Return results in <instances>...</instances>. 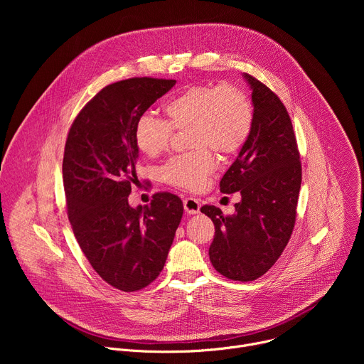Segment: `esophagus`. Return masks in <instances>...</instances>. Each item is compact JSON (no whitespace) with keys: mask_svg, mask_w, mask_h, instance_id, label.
I'll return each instance as SVG.
<instances>
[{"mask_svg":"<svg viewBox=\"0 0 364 364\" xmlns=\"http://www.w3.org/2000/svg\"><path fill=\"white\" fill-rule=\"evenodd\" d=\"M183 204H184V210H186L187 215H197V213H200V207L201 205H200L198 200H196L193 197H187V198H184Z\"/></svg>","mask_w":364,"mask_h":364,"instance_id":"esophagus-1","label":"esophagus"}]
</instances>
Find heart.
Wrapping results in <instances>:
<instances>
[{
  "mask_svg": "<svg viewBox=\"0 0 364 364\" xmlns=\"http://www.w3.org/2000/svg\"><path fill=\"white\" fill-rule=\"evenodd\" d=\"M167 121L144 115L135 125V145L146 157L167 151L173 129H188L191 152L177 155L161 168L166 183L198 190L216 170L213 154L228 157L247 141L253 127V105L247 92L233 83L194 85L171 96L163 107Z\"/></svg>",
  "mask_w": 364,
  "mask_h": 364,
  "instance_id": "b5f03b06",
  "label": "heart"
}]
</instances>
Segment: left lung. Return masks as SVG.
<instances>
[{
  "instance_id": "left-lung-1",
  "label": "left lung",
  "mask_w": 364,
  "mask_h": 364,
  "mask_svg": "<svg viewBox=\"0 0 364 364\" xmlns=\"http://www.w3.org/2000/svg\"><path fill=\"white\" fill-rule=\"evenodd\" d=\"M253 105V127L237 159L220 181V191H239L236 212L203 205L215 223L210 262L233 281H255L271 269L284 252L296 219L301 161L291 118L281 99L262 82L245 73Z\"/></svg>"
}]
</instances>
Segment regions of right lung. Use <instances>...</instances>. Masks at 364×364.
I'll list each match as a JSON object with an SVG mask.
<instances>
[{
    "mask_svg": "<svg viewBox=\"0 0 364 364\" xmlns=\"http://www.w3.org/2000/svg\"><path fill=\"white\" fill-rule=\"evenodd\" d=\"M176 80L132 77L103 87L73 121L63 157L68 216L76 240L96 274L132 292L160 275L183 216L171 193L131 207L136 181L135 125Z\"/></svg>",
    "mask_w": 364,
    "mask_h": 364,
    "instance_id": "right-lung-1",
    "label": "right lung"
}]
</instances>
